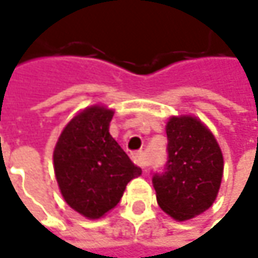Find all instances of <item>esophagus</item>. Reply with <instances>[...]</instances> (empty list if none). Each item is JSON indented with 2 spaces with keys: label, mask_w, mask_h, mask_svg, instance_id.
<instances>
[{
  "label": "esophagus",
  "mask_w": 258,
  "mask_h": 258,
  "mask_svg": "<svg viewBox=\"0 0 258 258\" xmlns=\"http://www.w3.org/2000/svg\"><path fill=\"white\" fill-rule=\"evenodd\" d=\"M133 160L136 164H139L140 167H146V157H144V153H141V151H137V153H134L133 154Z\"/></svg>",
  "instance_id": "1"
}]
</instances>
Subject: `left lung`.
Segmentation results:
<instances>
[{"label": "left lung", "instance_id": "obj_1", "mask_svg": "<svg viewBox=\"0 0 258 258\" xmlns=\"http://www.w3.org/2000/svg\"><path fill=\"white\" fill-rule=\"evenodd\" d=\"M169 160L153 177L157 204L174 221L205 212L218 196L224 157L212 131L195 115H172L166 124Z\"/></svg>", "mask_w": 258, "mask_h": 258}]
</instances>
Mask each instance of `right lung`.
<instances>
[{
    "label": "right lung",
    "instance_id": "right-lung-1",
    "mask_svg": "<svg viewBox=\"0 0 258 258\" xmlns=\"http://www.w3.org/2000/svg\"><path fill=\"white\" fill-rule=\"evenodd\" d=\"M114 109L95 104L63 127L53 150V167L64 202L88 219L117 207L141 169L109 134Z\"/></svg>",
    "mask_w": 258,
    "mask_h": 258
}]
</instances>
